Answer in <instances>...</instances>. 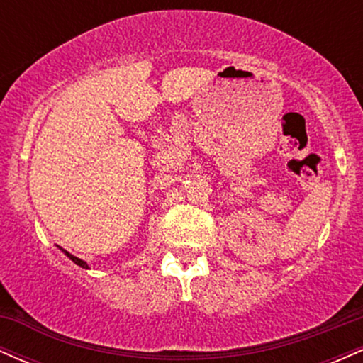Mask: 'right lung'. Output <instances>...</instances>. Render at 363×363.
<instances>
[{
    "instance_id": "obj_1",
    "label": "right lung",
    "mask_w": 363,
    "mask_h": 363,
    "mask_svg": "<svg viewBox=\"0 0 363 363\" xmlns=\"http://www.w3.org/2000/svg\"><path fill=\"white\" fill-rule=\"evenodd\" d=\"M66 252V251H65ZM66 256L69 257V259H72L73 262H77L78 266H82V268H89V266H86V262L85 261H82V259H78V257H74L73 254H69V252H66Z\"/></svg>"
}]
</instances>
